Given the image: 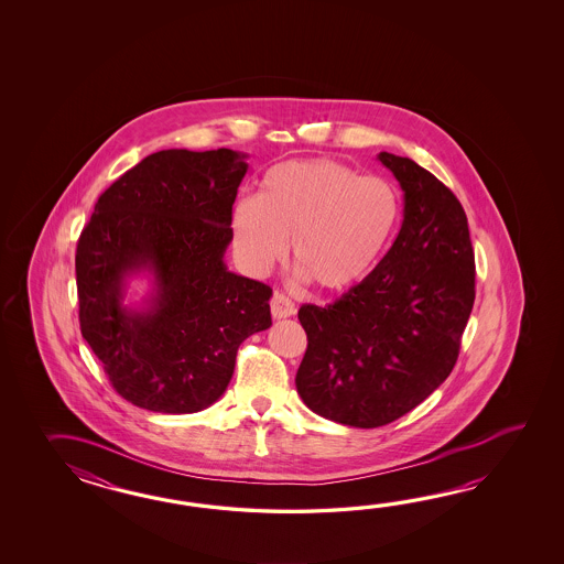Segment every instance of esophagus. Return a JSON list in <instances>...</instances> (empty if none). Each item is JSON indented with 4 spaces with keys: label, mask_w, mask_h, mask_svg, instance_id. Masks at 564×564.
<instances>
[{
    "label": "esophagus",
    "mask_w": 564,
    "mask_h": 564,
    "mask_svg": "<svg viewBox=\"0 0 564 564\" xmlns=\"http://www.w3.org/2000/svg\"><path fill=\"white\" fill-rule=\"evenodd\" d=\"M270 311H272V316H274L276 321H282V318L292 316V314L296 312V306H294V302L288 299V296L276 292V294L272 296V300H270Z\"/></svg>",
    "instance_id": "34e87169"
}]
</instances>
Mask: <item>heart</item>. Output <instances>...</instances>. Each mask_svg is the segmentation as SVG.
I'll use <instances>...</instances> for the list:
<instances>
[{"label": "heart", "instance_id": "1", "mask_svg": "<svg viewBox=\"0 0 564 564\" xmlns=\"http://www.w3.org/2000/svg\"><path fill=\"white\" fill-rule=\"evenodd\" d=\"M401 221V199L381 177L330 159L286 161L270 169L260 195L231 209V238L241 265L264 276L284 260L288 240L300 276L326 292H348L383 262Z\"/></svg>", "mask_w": 564, "mask_h": 564}]
</instances>
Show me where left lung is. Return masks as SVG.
<instances>
[{
  "label": "left lung",
  "instance_id": "8db88e82",
  "mask_svg": "<svg viewBox=\"0 0 564 564\" xmlns=\"http://www.w3.org/2000/svg\"><path fill=\"white\" fill-rule=\"evenodd\" d=\"M403 189V224L383 262L333 304L300 306L308 347L296 372L306 408L371 430L417 408L456 365L476 299L468 217L408 156L379 153Z\"/></svg>",
  "mask_w": 564,
  "mask_h": 564
}]
</instances>
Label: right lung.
<instances>
[{
	"label": "right lung",
	"instance_id": "right-lung-1",
	"mask_svg": "<svg viewBox=\"0 0 564 564\" xmlns=\"http://www.w3.org/2000/svg\"><path fill=\"white\" fill-rule=\"evenodd\" d=\"M231 149L144 156L98 197L76 248L80 330L115 391L155 413H195L228 389L241 343L270 328L272 288L229 272L231 205L248 171ZM147 271L141 310L123 304Z\"/></svg>",
	"mask_w": 564,
	"mask_h": 564
}]
</instances>
